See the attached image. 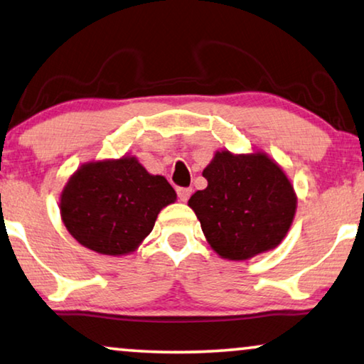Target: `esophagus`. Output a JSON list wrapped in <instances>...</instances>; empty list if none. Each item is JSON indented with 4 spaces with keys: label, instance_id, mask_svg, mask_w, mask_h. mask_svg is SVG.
<instances>
[{
    "label": "esophagus",
    "instance_id": "esophagus-1",
    "mask_svg": "<svg viewBox=\"0 0 364 364\" xmlns=\"http://www.w3.org/2000/svg\"><path fill=\"white\" fill-rule=\"evenodd\" d=\"M176 193H178V198H180V200L186 203V200L189 199V196H191V193H193V189L191 188H176Z\"/></svg>",
    "mask_w": 364,
    "mask_h": 364
}]
</instances>
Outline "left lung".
I'll return each mask as SVG.
<instances>
[{
    "instance_id": "obj_1",
    "label": "left lung",
    "mask_w": 364,
    "mask_h": 364,
    "mask_svg": "<svg viewBox=\"0 0 364 364\" xmlns=\"http://www.w3.org/2000/svg\"><path fill=\"white\" fill-rule=\"evenodd\" d=\"M203 176L207 188L188 205L218 256L245 261L280 245L295 217L296 194L272 159L222 151Z\"/></svg>"
}]
</instances>
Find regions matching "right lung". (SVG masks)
<instances>
[{
    "instance_id": "1",
    "label": "right lung",
    "mask_w": 364,
    "mask_h": 364,
    "mask_svg": "<svg viewBox=\"0 0 364 364\" xmlns=\"http://www.w3.org/2000/svg\"><path fill=\"white\" fill-rule=\"evenodd\" d=\"M176 200L175 189L136 157L90 161L69 178L60 212L80 245L107 256L129 255L152 232L159 212Z\"/></svg>"
}]
</instances>
